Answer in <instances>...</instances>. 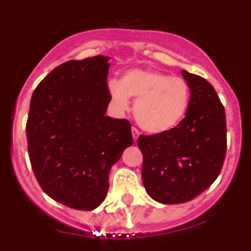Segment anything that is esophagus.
I'll use <instances>...</instances> for the list:
<instances>
[{
	"label": "esophagus",
	"instance_id": "1",
	"mask_svg": "<svg viewBox=\"0 0 251 251\" xmlns=\"http://www.w3.org/2000/svg\"><path fill=\"white\" fill-rule=\"evenodd\" d=\"M132 136H133V139H134V142H137V139H138L139 137V132L137 128L132 127Z\"/></svg>",
	"mask_w": 251,
	"mask_h": 251
}]
</instances>
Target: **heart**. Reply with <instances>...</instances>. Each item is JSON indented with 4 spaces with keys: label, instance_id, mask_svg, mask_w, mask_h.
Listing matches in <instances>:
<instances>
[{
    "label": "heart",
    "instance_id": "b5f03b06",
    "mask_svg": "<svg viewBox=\"0 0 251 251\" xmlns=\"http://www.w3.org/2000/svg\"><path fill=\"white\" fill-rule=\"evenodd\" d=\"M110 98L118 110L129 108L136 99L134 117L141 128L152 134L175 129L190 104V88L182 77L170 76L150 69H130L119 81L108 84Z\"/></svg>",
    "mask_w": 251,
    "mask_h": 251
}]
</instances>
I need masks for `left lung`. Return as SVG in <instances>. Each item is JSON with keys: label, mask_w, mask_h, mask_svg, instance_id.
<instances>
[{"label": "left lung", "mask_w": 251, "mask_h": 251, "mask_svg": "<svg viewBox=\"0 0 251 251\" xmlns=\"http://www.w3.org/2000/svg\"><path fill=\"white\" fill-rule=\"evenodd\" d=\"M190 88L186 117L175 129L139 136L143 154L142 181L157 202L171 205L192 200L212 185L226 153V117L214 86L182 70Z\"/></svg>", "instance_id": "obj_1"}]
</instances>
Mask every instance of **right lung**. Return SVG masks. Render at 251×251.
<instances>
[{
    "label": "right lung",
    "mask_w": 251,
    "mask_h": 251,
    "mask_svg": "<svg viewBox=\"0 0 251 251\" xmlns=\"http://www.w3.org/2000/svg\"><path fill=\"white\" fill-rule=\"evenodd\" d=\"M109 57L70 60L49 73L30 101L28 157L45 194L75 210H94L109 172L133 145L130 123L105 115Z\"/></svg>",
    "instance_id": "obj_1"
}]
</instances>
